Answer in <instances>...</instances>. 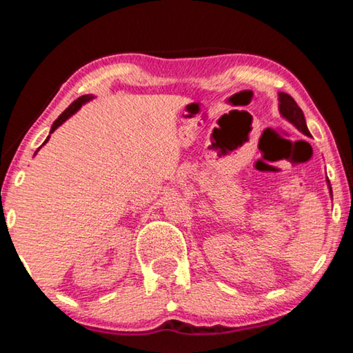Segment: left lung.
Wrapping results in <instances>:
<instances>
[{
    "label": "left lung",
    "mask_w": 353,
    "mask_h": 353,
    "mask_svg": "<svg viewBox=\"0 0 353 353\" xmlns=\"http://www.w3.org/2000/svg\"><path fill=\"white\" fill-rule=\"evenodd\" d=\"M279 103H280L279 104L280 115H282L285 119H288L292 126H296V129L301 130L303 135L312 137V134H310V130L307 128L303 112H302L301 107L297 105L296 101L292 99L288 93L280 92L279 93ZM327 183H328V190H330V196H332V187H330V181H328V179H327Z\"/></svg>",
    "instance_id": "left-lung-1"
}]
</instances>
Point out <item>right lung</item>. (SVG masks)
I'll return each instance as SVG.
<instances>
[{"label": "right lung", "instance_id": "right-lung-1", "mask_svg": "<svg viewBox=\"0 0 353 353\" xmlns=\"http://www.w3.org/2000/svg\"><path fill=\"white\" fill-rule=\"evenodd\" d=\"M90 99H93L92 94H83V97L77 98V99L74 101V103H71V104L68 105V109H65V110L61 113V117H59V118L56 119V121L52 123L50 134L54 132V130H56L59 126H61V124H63L65 121H67V119H68L71 115H74V113H76L77 110H79L83 104L88 103V101H90ZM50 137H51V135H48V139L45 140V143H48V140H50ZM45 143H43V145H45ZM43 145H41V146H43ZM41 146H40V148H41ZM40 148H39V149H40ZM39 149H37V151H35V154L39 152Z\"/></svg>", "mask_w": 353, "mask_h": 353}]
</instances>
